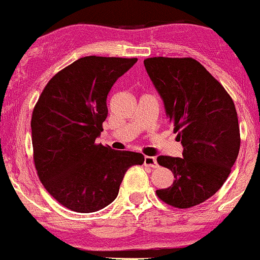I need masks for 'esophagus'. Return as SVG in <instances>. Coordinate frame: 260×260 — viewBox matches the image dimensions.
<instances>
[{
  "instance_id": "esophagus-1",
  "label": "esophagus",
  "mask_w": 260,
  "mask_h": 260,
  "mask_svg": "<svg viewBox=\"0 0 260 260\" xmlns=\"http://www.w3.org/2000/svg\"><path fill=\"white\" fill-rule=\"evenodd\" d=\"M144 164L148 167H151V168H156L158 167V163H156V159L154 156H144Z\"/></svg>"
}]
</instances>
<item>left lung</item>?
Segmentation results:
<instances>
[{"label":"left lung","mask_w":260,"mask_h":260,"mask_svg":"<svg viewBox=\"0 0 260 260\" xmlns=\"http://www.w3.org/2000/svg\"><path fill=\"white\" fill-rule=\"evenodd\" d=\"M166 115L183 146V158L159 155L171 169V187L156 189L161 201L188 209L214 196L230 174L240 149L235 105L222 86L192 58L144 60Z\"/></svg>","instance_id":"8db88e82"}]
</instances>
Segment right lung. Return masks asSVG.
Returning a JSON list of instances; mask_svg holds the SVG:
<instances>
[{
  "mask_svg": "<svg viewBox=\"0 0 260 260\" xmlns=\"http://www.w3.org/2000/svg\"><path fill=\"white\" fill-rule=\"evenodd\" d=\"M136 58L84 56L56 73L32 111L35 168L46 191L67 209L99 211L119 194L127 169L144 155L96 144L106 120L107 94Z\"/></svg>",
  "mask_w": 260,
  "mask_h": 260,
  "instance_id": "add662e5",
  "label": "right lung"
}]
</instances>
